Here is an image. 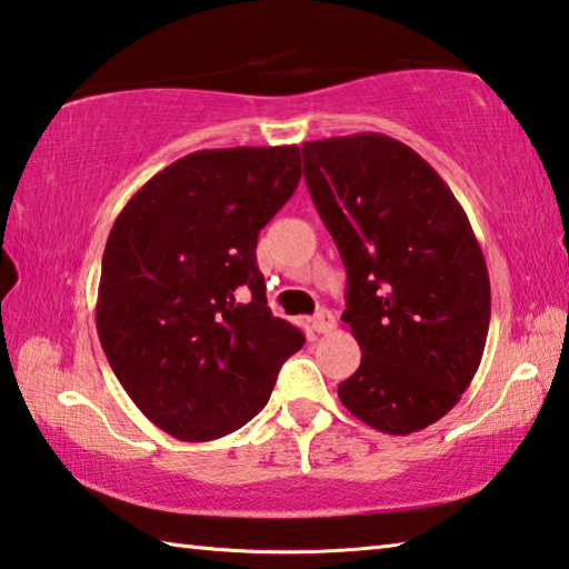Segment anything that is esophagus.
Here are the masks:
<instances>
[{"mask_svg":"<svg viewBox=\"0 0 569 569\" xmlns=\"http://www.w3.org/2000/svg\"><path fill=\"white\" fill-rule=\"evenodd\" d=\"M333 326H336V319H333V313L329 311V308H319V311H316V316L311 319V329L316 333H329V331H333Z\"/></svg>","mask_w":569,"mask_h":569,"instance_id":"obj_1","label":"esophagus"}]
</instances>
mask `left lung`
<instances>
[{"label":"left lung","mask_w":569,"mask_h":569,"mask_svg":"<svg viewBox=\"0 0 569 569\" xmlns=\"http://www.w3.org/2000/svg\"><path fill=\"white\" fill-rule=\"evenodd\" d=\"M301 150L349 278L341 321L361 346L339 399L383 435L427 429L485 353L492 293L475 230L439 172L399 140L359 132Z\"/></svg>","instance_id":"1"}]
</instances>
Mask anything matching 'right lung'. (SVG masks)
I'll list each match as a JSON object with an SVG mask.
<instances>
[{
    "mask_svg": "<svg viewBox=\"0 0 569 569\" xmlns=\"http://www.w3.org/2000/svg\"><path fill=\"white\" fill-rule=\"evenodd\" d=\"M301 180V150H198L160 170L114 220L98 333L114 377L180 441L243 427L306 336L276 319L258 233Z\"/></svg>",
    "mask_w": 569,
    "mask_h": 569,
    "instance_id": "right-lung-1",
    "label": "right lung"
}]
</instances>
